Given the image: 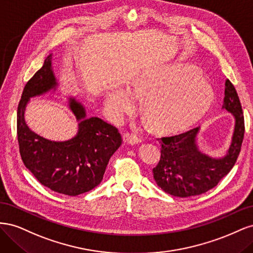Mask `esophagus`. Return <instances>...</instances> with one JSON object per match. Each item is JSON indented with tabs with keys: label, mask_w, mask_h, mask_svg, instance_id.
<instances>
[{
	"label": "esophagus",
	"mask_w": 253,
	"mask_h": 253,
	"mask_svg": "<svg viewBox=\"0 0 253 253\" xmlns=\"http://www.w3.org/2000/svg\"><path fill=\"white\" fill-rule=\"evenodd\" d=\"M124 141L128 144H136V143L141 142L142 138L141 137H138V136H136L131 133H125L124 134Z\"/></svg>",
	"instance_id": "1"
}]
</instances>
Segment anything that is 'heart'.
<instances>
[{
  "mask_svg": "<svg viewBox=\"0 0 253 253\" xmlns=\"http://www.w3.org/2000/svg\"><path fill=\"white\" fill-rule=\"evenodd\" d=\"M143 97L142 110L158 131L173 132L192 124L208 109L213 89L205 76L191 65L171 64L147 68L132 80L131 89L115 87L106 105L115 116L134 109Z\"/></svg>",
  "mask_w": 253,
  "mask_h": 253,
  "instance_id": "1",
  "label": "heart"
}]
</instances>
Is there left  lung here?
Returning <instances> with one entry per match:
<instances>
[{
	"label": "left lung",
	"instance_id": "8db88e82",
	"mask_svg": "<svg viewBox=\"0 0 253 253\" xmlns=\"http://www.w3.org/2000/svg\"><path fill=\"white\" fill-rule=\"evenodd\" d=\"M225 86L223 109L235 118L232 142L228 153L219 159L203 154L196 144L200 127L158 138L162 154L159 163L153 169V176L165 192L177 197L203 194L215 187L235 165L244 139V114L233 84L226 80Z\"/></svg>",
	"mask_w": 253,
	"mask_h": 253
}]
</instances>
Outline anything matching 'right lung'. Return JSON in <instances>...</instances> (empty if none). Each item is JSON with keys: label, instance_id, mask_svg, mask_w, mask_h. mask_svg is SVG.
<instances>
[{"label": "right lung", "instance_id": "right-lung-1", "mask_svg": "<svg viewBox=\"0 0 253 253\" xmlns=\"http://www.w3.org/2000/svg\"><path fill=\"white\" fill-rule=\"evenodd\" d=\"M56 86L49 55L23 89L17 114L19 149L23 163L40 183L55 192L76 196L101 182L109 160L122 138L116 126L98 117L86 118L85 110L75 98L70 99V109L80 122L74 138L56 142L34 133L24 120L26 104L32 97Z\"/></svg>", "mask_w": 253, "mask_h": 253}]
</instances>
